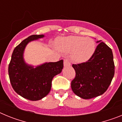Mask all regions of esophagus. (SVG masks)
I'll use <instances>...</instances> for the list:
<instances>
[{
  "label": "esophagus",
  "instance_id": "34e87169",
  "mask_svg": "<svg viewBox=\"0 0 122 122\" xmlns=\"http://www.w3.org/2000/svg\"><path fill=\"white\" fill-rule=\"evenodd\" d=\"M63 64H64L65 66H70L71 65L70 62V60L67 58H65L63 60Z\"/></svg>",
  "mask_w": 122,
  "mask_h": 122
}]
</instances>
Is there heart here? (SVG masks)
I'll list each match as a JSON object with an SVG mask.
<instances>
[{
    "label": "heart",
    "mask_w": 122,
    "mask_h": 122,
    "mask_svg": "<svg viewBox=\"0 0 122 122\" xmlns=\"http://www.w3.org/2000/svg\"><path fill=\"white\" fill-rule=\"evenodd\" d=\"M58 49L65 52H71V58L77 63H84L90 60L96 50L94 40L90 37L68 36L58 38Z\"/></svg>",
    "instance_id": "heart-1"
}]
</instances>
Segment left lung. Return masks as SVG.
I'll use <instances>...</instances> for the list:
<instances>
[{"label":"left lung","mask_w":122,"mask_h":122,"mask_svg":"<svg viewBox=\"0 0 122 122\" xmlns=\"http://www.w3.org/2000/svg\"><path fill=\"white\" fill-rule=\"evenodd\" d=\"M92 57L84 63L72 65L76 71L71 87L77 96L91 99L103 94L114 76L113 54L111 49L101 41Z\"/></svg>","instance_id":"obj_1"}]
</instances>
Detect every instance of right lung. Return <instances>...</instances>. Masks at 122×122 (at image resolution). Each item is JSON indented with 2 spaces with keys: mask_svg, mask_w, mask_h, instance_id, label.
Masks as SVG:
<instances>
[{
  "mask_svg": "<svg viewBox=\"0 0 122 122\" xmlns=\"http://www.w3.org/2000/svg\"><path fill=\"white\" fill-rule=\"evenodd\" d=\"M44 36L32 35L24 40L14 49L8 66L13 89L22 97L31 101L41 100L49 93L52 79L61 73L63 67V60L45 63L35 68L25 62L23 54L26 45Z\"/></svg>",
  "mask_w": 122,
  "mask_h": 122,
  "instance_id": "right-lung-1",
  "label": "right lung"
}]
</instances>
